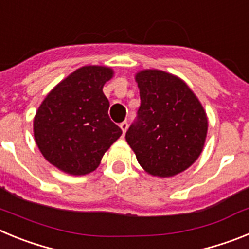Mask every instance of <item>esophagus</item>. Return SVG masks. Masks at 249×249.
<instances>
[{"mask_svg":"<svg viewBox=\"0 0 249 249\" xmlns=\"http://www.w3.org/2000/svg\"><path fill=\"white\" fill-rule=\"evenodd\" d=\"M120 127H121V129H122V132L123 133H126V131H127V128H128V122H127V121H124V122H122L120 124Z\"/></svg>","mask_w":249,"mask_h":249,"instance_id":"1","label":"esophagus"}]
</instances>
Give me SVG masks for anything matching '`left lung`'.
Wrapping results in <instances>:
<instances>
[{"mask_svg": "<svg viewBox=\"0 0 249 249\" xmlns=\"http://www.w3.org/2000/svg\"><path fill=\"white\" fill-rule=\"evenodd\" d=\"M141 106L126 132L138 163L152 176L172 177L201 155L207 116L201 102L178 77L158 70L136 76Z\"/></svg>", "mask_w": 249, "mask_h": 249, "instance_id": "1", "label": "left lung"}]
</instances>
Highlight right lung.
Here are the masks:
<instances>
[{"label":"right lung","instance_id":"add662e5","mask_svg":"<svg viewBox=\"0 0 249 249\" xmlns=\"http://www.w3.org/2000/svg\"><path fill=\"white\" fill-rule=\"evenodd\" d=\"M112 74L102 66L78 68L47 94L37 111V146L50 163L68 175L94 171L122 135L109 118V102L102 91Z\"/></svg>","mask_w":249,"mask_h":249}]
</instances>
